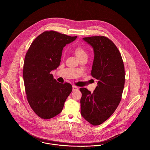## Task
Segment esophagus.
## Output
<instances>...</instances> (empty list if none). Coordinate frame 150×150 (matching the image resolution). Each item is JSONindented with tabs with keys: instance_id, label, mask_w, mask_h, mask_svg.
<instances>
[{
	"instance_id": "34e87169",
	"label": "esophagus",
	"mask_w": 150,
	"mask_h": 150,
	"mask_svg": "<svg viewBox=\"0 0 150 150\" xmlns=\"http://www.w3.org/2000/svg\"><path fill=\"white\" fill-rule=\"evenodd\" d=\"M79 89V88L75 86H73V91H77Z\"/></svg>"
}]
</instances>
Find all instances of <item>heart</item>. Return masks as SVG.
I'll return each instance as SVG.
<instances>
[{
	"instance_id": "b5f03b06",
	"label": "heart",
	"mask_w": 150,
	"mask_h": 150,
	"mask_svg": "<svg viewBox=\"0 0 150 150\" xmlns=\"http://www.w3.org/2000/svg\"><path fill=\"white\" fill-rule=\"evenodd\" d=\"M74 54L77 59H79L83 57L87 56V52L86 51V50L81 46L77 47L74 49Z\"/></svg>"
}]
</instances>
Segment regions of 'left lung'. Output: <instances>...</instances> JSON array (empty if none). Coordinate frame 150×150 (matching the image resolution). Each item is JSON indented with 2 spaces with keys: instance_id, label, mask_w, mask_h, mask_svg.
Returning <instances> with one entry per match:
<instances>
[{
  "instance_id": "left-lung-1",
  "label": "left lung",
  "mask_w": 150,
  "mask_h": 150,
  "mask_svg": "<svg viewBox=\"0 0 150 150\" xmlns=\"http://www.w3.org/2000/svg\"><path fill=\"white\" fill-rule=\"evenodd\" d=\"M93 48L94 59L92 76L98 80L93 93L80 89L81 114L93 125H99L118 107L125 84V69L121 54L113 42L105 36L84 38Z\"/></svg>"
}]
</instances>
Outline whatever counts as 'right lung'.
Segmentation results:
<instances>
[{
	"label": "right lung",
	"instance_id": "1",
	"mask_svg": "<svg viewBox=\"0 0 150 150\" xmlns=\"http://www.w3.org/2000/svg\"><path fill=\"white\" fill-rule=\"evenodd\" d=\"M77 38L45 31L34 40L26 54L23 77L27 100L34 112L43 119L59 114L72 91L70 84L57 82L51 72L59 66L64 46Z\"/></svg>",
	"mask_w": 150,
	"mask_h": 150
}]
</instances>
